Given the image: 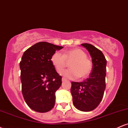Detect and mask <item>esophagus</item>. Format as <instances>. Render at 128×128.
Returning <instances> with one entry per match:
<instances>
[{"mask_svg": "<svg viewBox=\"0 0 128 128\" xmlns=\"http://www.w3.org/2000/svg\"><path fill=\"white\" fill-rule=\"evenodd\" d=\"M66 80H67V79H66V78H62V82H64V81H66Z\"/></svg>", "mask_w": 128, "mask_h": 128, "instance_id": "34e87169", "label": "esophagus"}]
</instances>
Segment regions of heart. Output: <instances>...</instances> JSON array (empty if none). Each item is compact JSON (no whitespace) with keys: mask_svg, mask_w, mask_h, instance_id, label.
I'll list each match as a JSON object with an SVG mask.
<instances>
[{"mask_svg":"<svg viewBox=\"0 0 128 128\" xmlns=\"http://www.w3.org/2000/svg\"><path fill=\"white\" fill-rule=\"evenodd\" d=\"M70 68L61 73L64 77L68 79L86 78L92 71V63L86 58L84 51L79 48L66 51L64 55L60 52H56L51 57V62L58 72H61L67 66V62Z\"/></svg>","mask_w":128,"mask_h":128,"instance_id":"1","label":"heart"}]
</instances>
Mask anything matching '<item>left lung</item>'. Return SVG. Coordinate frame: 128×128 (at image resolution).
<instances>
[{
    "mask_svg": "<svg viewBox=\"0 0 128 128\" xmlns=\"http://www.w3.org/2000/svg\"><path fill=\"white\" fill-rule=\"evenodd\" d=\"M92 58V68L88 78L83 82H72L73 104L76 109L88 112L94 110L102 100L105 90L106 60L103 53L88 43L81 44Z\"/></svg>",
    "mask_w": 128,
    "mask_h": 128,
    "instance_id": "1",
    "label": "left lung"
}]
</instances>
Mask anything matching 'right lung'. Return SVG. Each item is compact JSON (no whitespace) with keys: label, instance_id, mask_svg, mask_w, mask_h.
<instances>
[{"label":"right lung","instance_id":"obj_1","mask_svg":"<svg viewBox=\"0 0 128 128\" xmlns=\"http://www.w3.org/2000/svg\"><path fill=\"white\" fill-rule=\"evenodd\" d=\"M62 46L48 42L35 44L24 52L20 62V79L23 98L29 108L46 112L54 108L55 92L62 84L51 57Z\"/></svg>","mask_w":128,"mask_h":128}]
</instances>
